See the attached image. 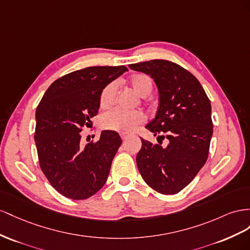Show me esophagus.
<instances>
[{
	"mask_svg": "<svg viewBox=\"0 0 250 250\" xmlns=\"http://www.w3.org/2000/svg\"><path fill=\"white\" fill-rule=\"evenodd\" d=\"M120 136H121V138H123V140H125L127 138V135L126 134H121Z\"/></svg>",
	"mask_w": 250,
	"mask_h": 250,
	"instance_id": "esophagus-1",
	"label": "esophagus"
}]
</instances>
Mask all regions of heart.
Listing matches in <instances>:
<instances>
[{
  "instance_id": "obj_1",
  "label": "heart",
  "mask_w": 250,
  "mask_h": 250,
  "mask_svg": "<svg viewBox=\"0 0 250 250\" xmlns=\"http://www.w3.org/2000/svg\"><path fill=\"white\" fill-rule=\"evenodd\" d=\"M129 87L141 97H146L153 91L152 78L144 73L132 75L126 81ZM118 95V84L111 82L103 89L99 96V105L103 109L110 108L116 103ZM146 117L144 112L133 111L125 112L119 109H114L104 113L99 118V125L102 129L108 131H115L119 133H131L137 129L139 125L145 124Z\"/></svg>"
}]
</instances>
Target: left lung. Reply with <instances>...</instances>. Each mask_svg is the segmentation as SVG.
<instances>
[{
    "instance_id": "obj_1",
    "label": "left lung",
    "mask_w": 250,
    "mask_h": 250,
    "mask_svg": "<svg viewBox=\"0 0 250 250\" xmlns=\"http://www.w3.org/2000/svg\"><path fill=\"white\" fill-rule=\"evenodd\" d=\"M154 78L159 109L146 127L168 139L165 148L141 139L136 157L139 173L153 189L174 195L183 189L208 160L212 135L211 106L201 83L187 69L166 60L132 63Z\"/></svg>"
}]
</instances>
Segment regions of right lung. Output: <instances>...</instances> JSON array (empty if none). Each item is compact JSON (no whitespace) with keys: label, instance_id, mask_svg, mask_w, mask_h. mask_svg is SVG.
<instances>
[{"label":"right lung","instance_id":"add662e5","mask_svg":"<svg viewBox=\"0 0 250 250\" xmlns=\"http://www.w3.org/2000/svg\"><path fill=\"white\" fill-rule=\"evenodd\" d=\"M125 71V66L73 71L53 82L38 105L34 141L40 167L49 183L66 198L88 199L108 179L121 146L119 134L103 131L98 141L83 146L81 132L97 114L103 89Z\"/></svg>","mask_w":250,"mask_h":250}]
</instances>
